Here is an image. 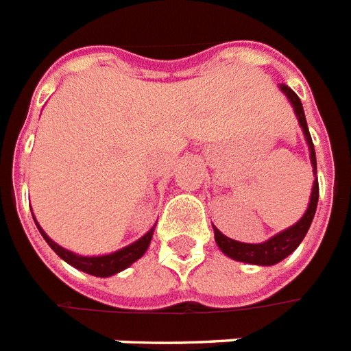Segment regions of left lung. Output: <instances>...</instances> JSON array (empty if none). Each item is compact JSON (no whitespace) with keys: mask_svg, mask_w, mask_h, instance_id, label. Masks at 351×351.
Returning <instances> with one entry per match:
<instances>
[{"mask_svg":"<svg viewBox=\"0 0 351 351\" xmlns=\"http://www.w3.org/2000/svg\"><path fill=\"white\" fill-rule=\"evenodd\" d=\"M280 90H282L286 98L289 100L291 107H293L295 117L299 120V125L302 127V132H304L306 143H308V149H310V162L311 167H313V187H311V197L310 204H308V209L304 211V215L300 217V220H297L293 226H289L280 233L273 234L271 239H267L266 242H261V244H247V242H239V240H233L230 237H226L224 233H220L217 228L213 226L215 231V242L220 247V251L224 253L226 256H230L233 261L245 262V264H256V266H273V264H278L280 261H284L286 256L291 255L299 244L304 240L306 233L310 230L311 222H313V217H315L317 211V202H319V182H317V158H315V147H313V142H311L310 131H308V123H306L304 109H302V104H300L299 96L295 95L293 90L289 89L288 85H278Z\"/></svg>","mask_w":351,"mask_h":351,"instance_id":"1","label":"left lung"}]
</instances>
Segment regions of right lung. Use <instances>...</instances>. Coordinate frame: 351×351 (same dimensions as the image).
<instances>
[{
    "mask_svg": "<svg viewBox=\"0 0 351 351\" xmlns=\"http://www.w3.org/2000/svg\"><path fill=\"white\" fill-rule=\"evenodd\" d=\"M32 219H34V213H32ZM36 226H38V230H40L41 237L45 239V242L51 245V250L56 253L60 258L71 264L73 267L80 269V271L89 273V275H95V277H111V275H117V273L123 271L127 267L131 266L132 262H136L138 258H142L143 253L147 251L149 244H151V239H153L154 233V224L147 233L140 237L138 240H134L132 244L125 245V247H121L118 251H112V253H107V255H93V256H85V255H78V253H74V251H69L65 247H62L60 244H56L54 240L45 233V231L41 230V226L38 224V220L34 219Z\"/></svg>",
    "mask_w": 351,
    "mask_h": 351,
    "instance_id": "1",
    "label": "right lung"
}]
</instances>
